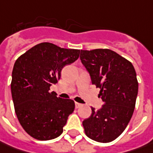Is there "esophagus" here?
<instances>
[{"mask_svg": "<svg viewBox=\"0 0 153 153\" xmlns=\"http://www.w3.org/2000/svg\"><path fill=\"white\" fill-rule=\"evenodd\" d=\"M80 107H82L81 103L75 102V108H80Z\"/></svg>", "mask_w": 153, "mask_h": 153, "instance_id": "esophagus-1", "label": "esophagus"}]
</instances>
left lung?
Here are the masks:
<instances>
[{
	"instance_id": "left-lung-1",
	"label": "left lung",
	"mask_w": 153,
	"mask_h": 153,
	"mask_svg": "<svg viewBox=\"0 0 153 153\" xmlns=\"http://www.w3.org/2000/svg\"><path fill=\"white\" fill-rule=\"evenodd\" d=\"M80 60L90 73L92 85L100 88L104 104L83 121L85 133L108 143L124 132L134 113L138 81L132 63L109 49L80 51Z\"/></svg>"
}]
</instances>
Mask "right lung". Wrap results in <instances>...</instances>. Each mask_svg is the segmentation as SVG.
I'll use <instances>...</instances> for the list:
<instances>
[{"instance_id":"obj_1","label":"right lung","mask_w":153,"mask_h":153,"mask_svg":"<svg viewBox=\"0 0 153 153\" xmlns=\"http://www.w3.org/2000/svg\"><path fill=\"white\" fill-rule=\"evenodd\" d=\"M79 53L80 50L43 42L15 62L11 82L14 109L21 126L31 137L48 140L62 133L75 104L71 99L57 97L50 87L60 79L62 68L75 62Z\"/></svg>"}]
</instances>
